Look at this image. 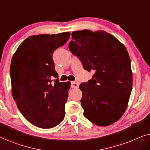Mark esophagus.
<instances>
[{"label":"esophagus","mask_w":150,"mask_h":150,"mask_svg":"<svg viewBox=\"0 0 150 150\" xmlns=\"http://www.w3.org/2000/svg\"><path fill=\"white\" fill-rule=\"evenodd\" d=\"M79 86V83L78 82H71V88H78Z\"/></svg>","instance_id":"obj_1"}]
</instances>
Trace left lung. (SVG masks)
<instances>
[{
  "instance_id": "8db88e82",
  "label": "left lung",
  "mask_w": 150,
  "mask_h": 150,
  "mask_svg": "<svg viewBox=\"0 0 150 150\" xmlns=\"http://www.w3.org/2000/svg\"><path fill=\"white\" fill-rule=\"evenodd\" d=\"M69 44L84 69L94 74L79 87L84 116L93 124L107 126L124 113L132 87L130 59L126 47L105 31L72 32Z\"/></svg>"
}]
</instances>
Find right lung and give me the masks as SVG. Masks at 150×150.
<instances>
[{"label": "right lung", "instance_id": "obj_1", "mask_svg": "<svg viewBox=\"0 0 150 150\" xmlns=\"http://www.w3.org/2000/svg\"><path fill=\"white\" fill-rule=\"evenodd\" d=\"M70 33L30 36L11 59L12 95L18 109L34 126L51 128L65 117L70 83L59 82L52 54L69 40ZM55 77L54 83L52 79Z\"/></svg>", "mask_w": 150, "mask_h": 150}]
</instances>
